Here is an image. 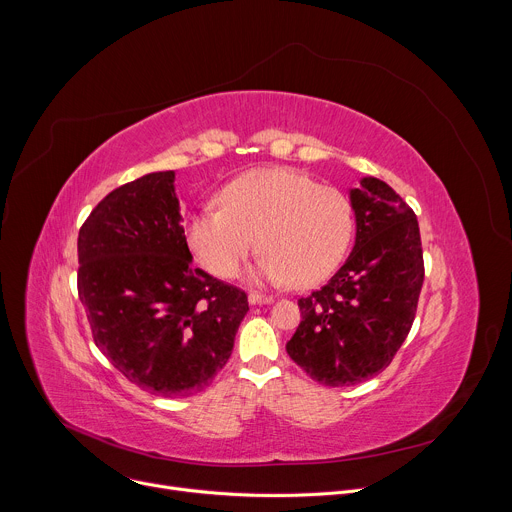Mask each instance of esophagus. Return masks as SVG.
<instances>
[{"label":"esophagus","mask_w":512,"mask_h":512,"mask_svg":"<svg viewBox=\"0 0 512 512\" xmlns=\"http://www.w3.org/2000/svg\"><path fill=\"white\" fill-rule=\"evenodd\" d=\"M271 302H273L271 296L257 294V291H251V294H249V304L251 306H263V304H271Z\"/></svg>","instance_id":"esophagus-1"}]
</instances>
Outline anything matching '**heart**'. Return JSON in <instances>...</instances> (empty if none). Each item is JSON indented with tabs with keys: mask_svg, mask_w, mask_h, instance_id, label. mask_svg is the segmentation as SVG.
Wrapping results in <instances>:
<instances>
[{
	"mask_svg": "<svg viewBox=\"0 0 512 512\" xmlns=\"http://www.w3.org/2000/svg\"><path fill=\"white\" fill-rule=\"evenodd\" d=\"M354 231V212L338 188L320 186L289 168L253 170L221 192V206H202L186 223L196 259L216 277L233 279L259 249L253 281H294L310 287L342 261Z\"/></svg>",
	"mask_w": 512,
	"mask_h": 512,
	"instance_id": "obj_1",
	"label": "heart"
}]
</instances>
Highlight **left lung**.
<instances>
[{
    "label": "left lung",
    "instance_id": "1",
    "mask_svg": "<svg viewBox=\"0 0 512 512\" xmlns=\"http://www.w3.org/2000/svg\"><path fill=\"white\" fill-rule=\"evenodd\" d=\"M356 239L330 281L298 300L302 322L287 354L314 381L350 387L373 379L405 342L423 285L415 212L383 180L350 190Z\"/></svg>",
    "mask_w": 512,
    "mask_h": 512
}]
</instances>
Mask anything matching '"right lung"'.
Wrapping results in <instances>:
<instances>
[{"label":"right lung","mask_w":512,"mask_h":512,"mask_svg":"<svg viewBox=\"0 0 512 512\" xmlns=\"http://www.w3.org/2000/svg\"><path fill=\"white\" fill-rule=\"evenodd\" d=\"M176 174L109 192L79 231V298L113 367L158 397L202 391L249 312L247 294L192 265Z\"/></svg>","instance_id":"1"}]
</instances>
